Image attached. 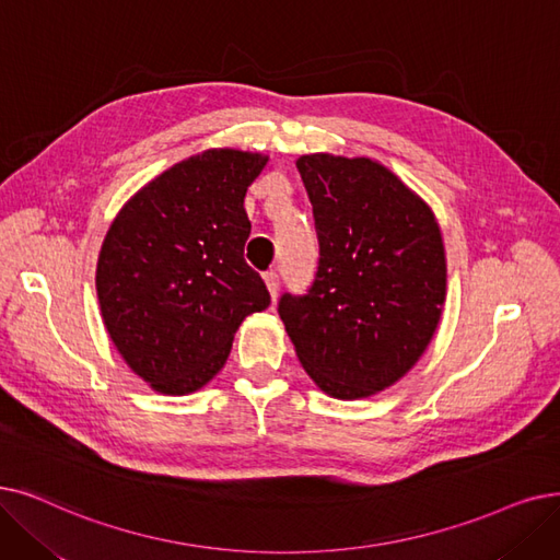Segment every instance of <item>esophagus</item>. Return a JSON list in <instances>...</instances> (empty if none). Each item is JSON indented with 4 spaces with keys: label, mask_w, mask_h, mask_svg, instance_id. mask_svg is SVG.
<instances>
[{
    "label": "esophagus",
    "mask_w": 560,
    "mask_h": 560,
    "mask_svg": "<svg viewBox=\"0 0 560 560\" xmlns=\"http://www.w3.org/2000/svg\"><path fill=\"white\" fill-rule=\"evenodd\" d=\"M265 283H267V290H270L272 302H275L277 295H279V272L277 270H267L265 272Z\"/></svg>",
    "instance_id": "1"
}]
</instances>
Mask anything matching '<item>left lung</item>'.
I'll use <instances>...</instances> for the list:
<instances>
[{
	"label": "left lung",
	"mask_w": 560,
	"mask_h": 560,
	"mask_svg": "<svg viewBox=\"0 0 560 560\" xmlns=\"http://www.w3.org/2000/svg\"><path fill=\"white\" fill-rule=\"evenodd\" d=\"M320 258L306 293L279 315L304 371L340 400L373 396L425 352L446 298L432 210L366 158L302 155Z\"/></svg>",
	"instance_id": "obj_1"
}]
</instances>
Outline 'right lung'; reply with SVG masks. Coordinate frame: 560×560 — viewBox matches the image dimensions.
I'll return each mask as SVG.
<instances>
[{
    "label": "right lung",
    "instance_id": "add662e5",
    "mask_svg": "<svg viewBox=\"0 0 560 560\" xmlns=\"http://www.w3.org/2000/svg\"><path fill=\"white\" fill-rule=\"evenodd\" d=\"M267 158L206 151L166 168L118 212L95 285L128 366L162 394L197 392L224 366L233 334L270 306L245 260L247 187Z\"/></svg>",
    "mask_w": 560,
    "mask_h": 560
}]
</instances>
